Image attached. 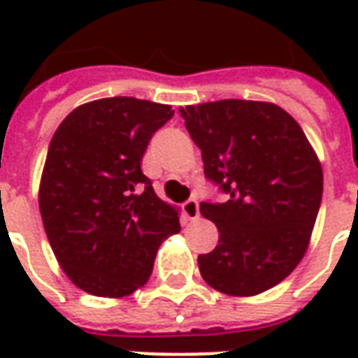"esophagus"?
Listing matches in <instances>:
<instances>
[{
    "mask_svg": "<svg viewBox=\"0 0 358 358\" xmlns=\"http://www.w3.org/2000/svg\"><path fill=\"white\" fill-rule=\"evenodd\" d=\"M182 209H184V215H186L189 220H195V218L199 217V203L195 201V199H187V201L182 205Z\"/></svg>",
    "mask_w": 358,
    "mask_h": 358,
    "instance_id": "esophagus-1",
    "label": "esophagus"
}]
</instances>
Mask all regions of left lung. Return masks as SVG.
Returning a JSON list of instances; mask_svg holds the SVG:
<instances>
[{"instance_id":"left-lung-1","label":"left lung","mask_w":358,"mask_h":358,"mask_svg":"<svg viewBox=\"0 0 358 358\" xmlns=\"http://www.w3.org/2000/svg\"><path fill=\"white\" fill-rule=\"evenodd\" d=\"M201 149L205 176L230 195L201 203L218 245L199 255L203 280L251 297L292 274L307 253L322 201V166L297 120L266 101L220 99L180 107Z\"/></svg>"}]
</instances>
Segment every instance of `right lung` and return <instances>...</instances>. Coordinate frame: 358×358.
Returning a JSON list of instances; mask_svg holds the SVG:
<instances>
[{"mask_svg": "<svg viewBox=\"0 0 358 358\" xmlns=\"http://www.w3.org/2000/svg\"><path fill=\"white\" fill-rule=\"evenodd\" d=\"M172 115L163 103L105 97L76 107L51 138L38 203L61 268L84 292L134 293L148 284L159 245L180 232L178 210L140 166Z\"/></svg>", "mask_w": 358, "mask_h": 358, "instance_id": "add662e5", "label": "right lung"}]
</instances>
